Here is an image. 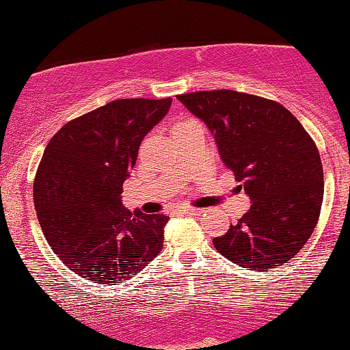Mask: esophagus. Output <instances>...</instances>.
Masks as SVG:
<instances>
[{
  "label": "esophagus",
  "instance_id": "esophagus-1",
  "mask_svg": "<svg viewBox=\"0 0 350 350\" xmlns=\"http://www.w3.org/2000/svg\"><path fill=\"white\" fill-rule=\"evenodd\" d=\"M180 214H184V215H199L200 214V208L184 207V208H180Z\"/></svg>",
  "mask_w": 350,
  "mask_h": 350
}]
</instances>
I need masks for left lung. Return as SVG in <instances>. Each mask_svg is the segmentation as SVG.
<instances>
[{"label": "left lung", "mask_w": 350, "mask_h": 350, "mask_svg": "<svg viewBox=\"0 0 350 350\" xmlns=\"http://www.w3.org/2000/svg\"><path fill=\"white\" fill-rule=\"evenodd\" d=\"M178 100L207 124L224 164L252 199L250 211L212 240L217 252L255 271L290 262L311 237L323 206L316 143L275 100L235 90L192 92Z\"/></svg>", "instance_id": "1"}]
</instances>
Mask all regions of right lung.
<instances>
[{"mask_svg": "<svg viewBox=\"0 0 350 350\" xmlns=\"http://www.w3.org/2000/svg\"><path fill=\"white\" fill-rule=\"evenodd\" d=\"M172 98H122L70 120L51 138L34 179V206L52 252L100 284L138 275L163 248V214L130 212L120 194L139 144Z\"/></svg>", "mask_w": 350, "mask_h": 350, "instance_id": "add662e5", "label": "right lung"}]
</instances>
